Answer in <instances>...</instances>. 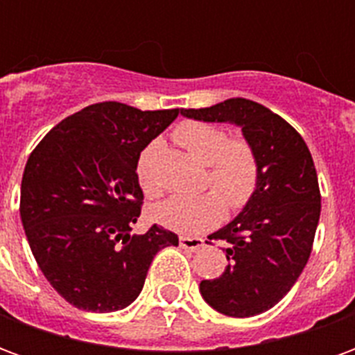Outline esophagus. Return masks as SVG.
<instances>
[{"instance_id":"obj_1","label":"esophagus","mask_w":355,"mask_h":355,"mask_svg":"<svg viewBox=\"0 0 355 355\" xmlns=\"http://www.w3.org/2000/svg\"><path fill=\"white\" fill-rule=\"evenodd\" d=\"M201 245H203L201 238H180V247L188 249V251H198Z\"/></svg>"}]
</instances>
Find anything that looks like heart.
Here are the masks:
<instances>
[{
    "instance_id": "heart-1",
    "label": "heart",
    "mask_w": 355,
    "mask_h": 355,
    "mask_svg": "<svg viewBox=\"0 0 355 355\" xmlns=\"http://www.w3.org/2000/svg\"><path fill=\"white\" fill-rule=\"evenodd\" d=\"M173 137L198 162L207 165L205 184L213 186L219 196L207 192L159 201L150 209L155 223L180 234H196L215 226L223 218L224 205L241 209L251 200L259 182V159L245 139H228L223 127L203 121H182L175 127ZM162 142L152 140L137 163V180L150 198L162 193V186L152 175V162Z\"/></svg>"
}]
</instances>
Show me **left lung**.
Masks as SVG:
<instances>
[{"instance_id": "left-lung-1", "label": "left lung", "mask_w": 355, "mask_h": 355, "mask_svg": "<svg viewBox=\"0 0 355 355\" xmlns=\"http://www.w3.org/2000/svg\"><path fill=\"white\" fill-rule=\"evenodd\" d=\"M188 119L232 123L254 148L257 190L239 215L209 239L228 243L220 277L203 279L200 293L216 312L251 318L282 300L302 274L320 223L318 173L302 137L283 117L247 98L209 108L180 110Z\"/></svg>"}]
</instances>
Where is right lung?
I'll return each mask as SVG.
<instances>
[{
  "label": "right lung",
  "instance_id": "right-lung-1",
  "mask_svg": "<svg viewBox=\"0 0 355 355\" xmlns=\"http://www.w3.org/2000/svg\"><path fill=\"white\" fill-rule=\"evenodd\" d=\"M180 110L142 112L98 102L53 127L28 157L20 218L37 266L66 302L117 312L144 287L148 268L177 234L152 224L131 234L144 200L140 152Z\"/></svg>",
  "mask_w": 355,
  "mask_h": 355
}]
</instances>
